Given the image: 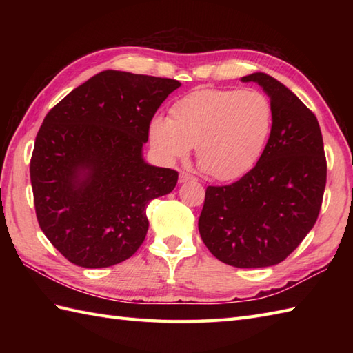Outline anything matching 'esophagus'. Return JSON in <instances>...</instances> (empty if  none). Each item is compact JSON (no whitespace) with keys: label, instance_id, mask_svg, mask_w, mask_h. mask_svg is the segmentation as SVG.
<instances>
[{"label":"esophagus","instance_id":"obj_1","mask_svg":"<svg viewBox=\"0 0 353 353\" xmlns=\"http://www.w3.org/2000/svg\"><path fill=\"white\" fill-rule=\"evenodd\" d=\"M194 176H191V174H188V172H185V171H182L181 174H179V183H185V182H190V181H194Z\"/></svg>","mask_w":353,"mask_h":353}]
</instances>
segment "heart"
Returning a JSON list of instances; mask_svg holds the SVG:
<instances>
[{
    "mask_svg": "<svg viewBox=\"0 0 353 353\" xmlns=\"http://www.w3.org/2000/svg\"><path fill=\"white\" fill-rule=\"evenodd\" d=\"M273 129V106L254 89H197L156 117L150 142L163 161L188 156L192 145L200 167L216 181H235L261 159Z\"/></svg>",
    "mask_w": 353,
    "mask_h": 353,
    "instance_id": "obj_1",
    "label": "heart"
}]
</instances>
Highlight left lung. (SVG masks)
Segmentation results:
<instances>
[{
	"mask_svg": "<svg viewBox=\"0 0 353 353\" xmlns=\"http://www.w3.org/2000/svg\"><path fill=\"white\" fill-rule=\"evenodd\" d=\"M254 81L273 106V129L254 167L235 183L208 186L199 232L216 259L238 268L279 264L317 221L326 157L316 115L264 72Z\"/></svg>",
	"mask_w": 353,
	"mask_h": 353,
	"instance_id": "1",
	"label": "left lung"
}]
</instances>
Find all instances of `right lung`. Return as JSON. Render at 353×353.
Instances as JSON below:
<instances>
[{"instance_id":"1","label":"right lung","mask_w":353,"mask_h":353,"mask_svg":"<svg viewBox=\"0 0 353 353\" xmlns=\"http://www.w3.org/2000/svg\"><path fill=\"white\" fill-rule=\"evenodd\" d=\"M179 86L108 70L45 117L30 161L36 216L72 264L115 265L144 243L148 203L174 190L179 174L147 163L142 145L156 110Z\"/></svg>"}]
</instances>
